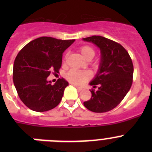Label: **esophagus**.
Segmentation results:
<instances>
[{
    "mask_svg": "<svg viewBox=\"0 0 152 152\" xmlns=\"http://www.w3.org/2000/svg\"><path fill=\"white\" fill-rule=\"evenodd\" d=\"M74 86H75V88H77V90L78 91H82V89L83 88H80V87H78V86H77V85H75V84H74Z\"/></svg>",
    "mask_w": 152,
    "mask_h": 152,
    "instance_id": "esophagus-1",
    "label": "esophagus"
}]
</instances>
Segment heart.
<instances>
[{
  "instance_id": "heart-1",
  "label": "heart",
  "mask_w": 152,
  "mask_h": 152,
  "mask_svg": "<svg viewBox=\"0 0 152 152\" xmlns=\"http://www.w3.org/2000/svg\"><path fill=\"white\" fill-rule=\"evenodd\" d=\"M79 52L80 56L84 58V59H91L95 56V49L92 46L88 45H84L79 48ZM67 56L64 57L63 63L65 64ZM92 77V74L89 71H77V70H70L65 75V78L72 84L77 85H82L83 84L90 80Z\"/></svg>"
}]
</instances>
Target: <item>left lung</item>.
<instances>
[{
  "mask_svg": "<svg viewBox=\"0 0 152 152\" xmlns=\"http://www.w3.org/2000/svg\"><path fill=\"white\" fill-rule=\"evenodd\" d=\"M83 39L91 42L101 52L100 68L94 79L90 83L91 98L84 102L86 108L94 113H106L119 105L130 90L133 80V64L124 47L100 36Z\"/></svg>",
  "mask_w": 152,
  "mask_h": 152,
  "instance_id": "obj_1",
  "label": "left lung"
}]
</instances>
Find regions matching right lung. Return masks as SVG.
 Segmentation results:
<instances>
[{"label": "right lung", "instance_id": "add662e5", "mask_svg": "<svg viewBox=\"0 0 152 152\" xmlns=\"http://www.w3.org/2000/svg\"><path fill=\"white\" fill-rule=\"evenodd\" d=\"M75 40L42 36L29 42L19 52L13 64V84L28 108L45 112L59 104L68 83L59 78L52 85L47 77L50 73L59 72L63 52Z\"/></svg>", "mask_w": 152, "mask_h": 152}]
</instances>
